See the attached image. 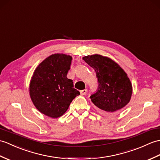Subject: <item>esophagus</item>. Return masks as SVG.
<instances>
[{
    "instance_id": "1",
    "label": "esophagus",
    "mask_w": 160,
    "mask_h": 160,
    "mask_svg": "<svg viewBox=\"0 0 160 160\" xmlns=\"http://www.w3.org/2000/svg\"><path fill=\"white\" fill-rule=\"evenodd\" d=\"M87 92V89H84V90H82V91H80V94L82 95H85Z\"/></svg>"
}]
</instances>
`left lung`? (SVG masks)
Listing matches in <instances>:
<instances>
[{
	"label": "left lung",
	"mask_w": 160,
	"mask_h": 160,
	"mask_svg": "<svg viewBox=\"0 0 160 160\" xmlns=\"http://www.w3.org/2000/svg\"><path fill=\"white\" fill-rule=\"evenodd\" d=\"M93 68L98 80V89L91 96V102L106 114L118 113L129 102L132 84L128 74L117 62L100 54L82 57Z\"/></svg>",
	"instance_id": "left-lung-1"
}]
</instances>
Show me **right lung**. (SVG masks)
Returning <instances> with one entry per match:
<instances>
[{
	"label": "right lung",
	"mask_w": 160,
	"mask_h": 160,
	"mask_svg": "<svg viewBox=\"0 0 160 160\" xmlns=\"http://www.w3.org/2000/svg\"><path fill=\"white\" fill-rule=\"evenodd\" d=\"M72 57L62 53L53 54L39 64L29 84V95L41 113L52 118L64 114L80 92L67 78Z\"/></svg>",
	"instance_id": "1"
}]
</instances>
